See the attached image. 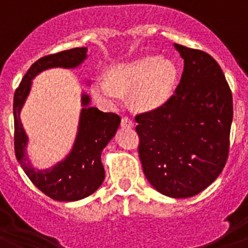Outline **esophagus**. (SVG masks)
Returning a JSON list of instances; mask_svg holds the SVG:
<instances>
[{
  "instance_id": "esophagus-1",
  "label": "esophagus",
  "mask_w": 248,
  "mask_h": 248,
  "mask_svg": "<svg viewBox=\"0 0 248 248\" xmlns=\"http://www.w3.org/2000/svg\"><path fill=\"white\" fill-rule=\"evenodd\" d=\"M120 124H122L123 128H133V126H134V122H133V120H131L130 118H128V117L123 118L122 123H120Z\"/></svg>"
}]
</instances>
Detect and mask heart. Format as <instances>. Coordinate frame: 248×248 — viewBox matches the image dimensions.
<instances>
[{
	"label": "heart",
	"mask_w": 248,
	"mask_h": 248,
	"mask_svg": "<svg viewBox=\"0 0 248 248\" xmlns=\"http://www.w3.org/2000/svg\"><path fill=\"white\" fill-rule=\"evenodd\" d=\"M177 79V67L171 59L154 54L137 57L111 65L108 78L95 77L91 91L108 108H117L130 93L131 103L141 111H154L171 97Z\"/></svg>",
	"instance_id": "heart-1"
}]
</instances>
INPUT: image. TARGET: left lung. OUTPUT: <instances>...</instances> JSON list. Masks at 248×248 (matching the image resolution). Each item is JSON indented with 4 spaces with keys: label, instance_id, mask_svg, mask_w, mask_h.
<instances>
[{
    "label": "left lung",
    "instance_id": "8db88e82",
    "mask_svg": "<svg viewBox=\"0 0 248 248\" xmlns=\"http://www.w3.org/2000/svg\"><path fill=\"white\" fill-rule=\"evenodd\" d=\"M184 72L174 95L135 117L139 157L151 186L174 199L198 195L226 164L233 108L222 69L210 54L174 43Z\"/></svg>",
    "mask_w": 248,
    "mask_h": 248
}]
</instances>
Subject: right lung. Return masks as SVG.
Masks as SVG:
<instances>
[{
    "label": "right lung",
    "mask_w": 248,
    "mask_h": 248,
    "mask_svg": "<svg viewBox=\"0 0 248 248\" xmlns=\"http://www.w3.org/2000/svg\"><path fill=\"white\" fill-rule=\"evenodd\" d=\"M88 48H72L39 58L22 78L13 98L15 153L30 180L43 194L57 201H78L99 189L104 181L102 151L114 138L120 125V117L104 113L91 105V97L83 92L78 130L67 156L48 169H36L27 155L28 137L21 122V110L32 88V80L50 68L74 69L84 62ZM89 84V82H87Z\"/></svg>",
    "instance_id": "right-lung-1"
}]
</instances>
